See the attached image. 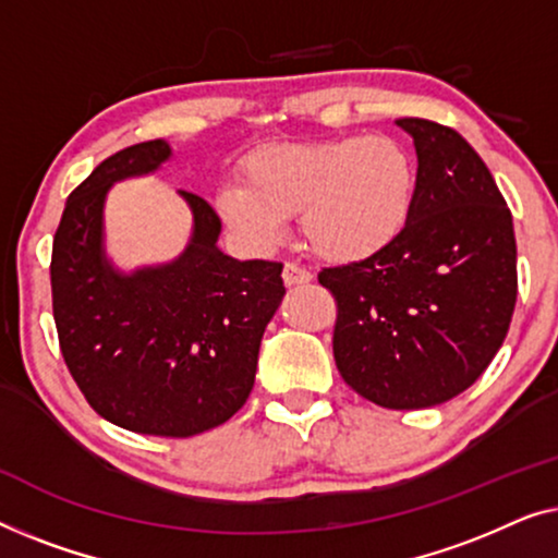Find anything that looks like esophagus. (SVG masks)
<instances>
[{"label": "esophagus", "mask_w": 558, "mask_h": 558, "mask_svg": "<svg viewBox=\"0 0 558 558\" xmlns=\"http://www.w3.org/2000/svg\"><path fill=\"white\" fill-rule=\"evenodd\" d=\"M311 280H313L311 270H305L303 265L286 263V268H282V282H286V286H305V282Z\"/></svg>", "instance_id": "obj_1"}]
</instances>
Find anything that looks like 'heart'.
I'll list each match as a JSON object with an SVG mask.
<instances>
[{
    "label": "heart",
    "mask_w": 558,
    "mask_h": 558,
    "mask_svg": "<svg viewBox=\"0 0 558 558\" xmlns=\"http://www.w3.org/2000/svg\"><path fill=\"white\" fill-rule=\"evenodd\" d=\"M417 171L389 136H343L265 146L242 163V184L217 192L225 222L255 247L280 238L282 219L331 263L366 260L387 250L412 217Z\"/></svg>",
    "instance_id": "heart-1"
}]
</instances>
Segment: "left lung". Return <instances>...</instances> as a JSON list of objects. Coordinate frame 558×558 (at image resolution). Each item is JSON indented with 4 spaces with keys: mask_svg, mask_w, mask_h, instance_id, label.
Instances as JSON below:
<instances>
[{
    "mask_svg": "<svg viewBox=\"0 0 558 558\" xmlns=\"http://www.w3.org/2000/svg\"><path fill=\"white\" fill-rule=\"evenodd\" d=\"M414 138L417 190L404 232L366 260L324 268L343 381L387 410L465 391L504 343L518 295L513 217L475 148L427 119Z\"/></svg>",
    "mask_w": 558,
    "mask_h": 558,
    "instance_id": "left-lung-1",
    "label": "left lung"
}]
</instances>
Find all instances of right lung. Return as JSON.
Returning a JSON list of instances; mask_svg holds the SVG:
<instances>
[{
    "mask_svg": "<svg viewBox=\"0 0 558 558\" xmlns=\"http://www.w3.org/2000/svg\"><path fill=\"white\" fill-rule=\"evenodd\" d=\"M169 156L161 138L129 146L70 194L52 240V316L68 372L100 417L141 435L192 437L247 402L286 288L282 263H240L217 247L222 222L192 192H182L194 215L184 253L131 276L113 270L106 194Z\"/></svg>",
    "mask_w": 558,
    "mask_h": 558,
    "instance_id": "right-lung-1",
    "label": "right lung"
}]
</instances>
